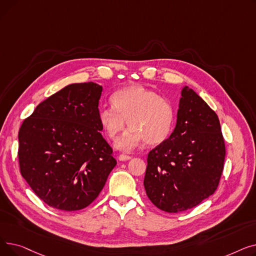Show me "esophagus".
<instances>
[{
  "instance_id": "obj_1",
  "label": "esophagus",
  "mask_w": 256,
  "mask_h": 256,
  "mask_svg": "<svg viewBox=\"0 0 256 256\" xmlns=\"http://www.w3.org/2000/svg\"><path fill=\"white\" fill-rule=\"evenodd\" d=\"M118 158H119V160H121V162H124V160H130L132 158H130V156H126V154H120V156H118Z\"/></svg>"
}]
</instances>
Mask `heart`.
<instances>
[{"label":"heart","mask_w":256,"mask_h":256,"mask_svg":"<svg viewBox=\"0 0 256 256\" xmlns=\"http://www.w3.org/2000/svg\"><path fill=\"white\" fill-rule=\"evenodd\" d=\"M112 108L98 112L102 128L112 141H116L126 128L130 126L117 148L128 152L143 140L156 145L170 135L174 121V110L168 100L154 90L141 85H130L116 91L111 98Z\"/></svg>","instance_id":"obj_1"}]
</instances>
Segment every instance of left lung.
I'll use <instances>...</instances> for the list:
<instances>
[{"label":"left lung","instance_id":"1","mask_svg":"<svg viewBox=\"0 0 256 256\" xmlns=\"http://www.w3.org/2000/svg\"><path fill=\"white\" fill-rule=\"evenodd\" d=\"M224 160L225 144L217 114L184 86L176 128L147 158L146 194L167 212L192 208L217 190Z\"/></svg>","mask_w":256,"mask_h":256}]
</instances>
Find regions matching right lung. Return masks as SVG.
Wrapping results in <instances>:
<instances>
[{
	"mask_svg": "<svg viewBox=\"0 0 256 256\" xmlns=\"http://www.w3.org/2000/svg\"><path fill=\"white\" fill-rule=\"evenodd\" d=\"M102 91L93 82L66 86L40 102L20 128L22 176L54 208L88 206L117 164L100 134Z\"/></svg>",
	"mask_w": 256,
	"mask_h": 256,
	"instance_id": "1",
	"label": "right lung"
}]
</instances>
